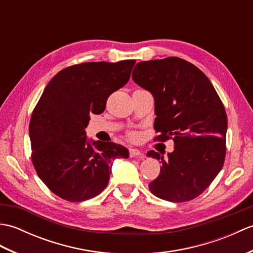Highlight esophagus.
I'll list each match as a JSON object with an SVG mask.
<instances>
[{
	"mask_svg": "<svg viewBox=\"0 0 253 253\" xmlns=\"http://www.w3.org/2000/svg\"><path fill=\"white\" fill-rule=\"evenodd\" d=\"M129 157L130 158H136V157H142V153L139 151L138 149L130 148L129 149Z\"/></svg>",
	"mask_w": 253,
	"mask_h": 253,
	"instance_id": "esophagus-1",
	"label": "esophagus"
}]
</instances>
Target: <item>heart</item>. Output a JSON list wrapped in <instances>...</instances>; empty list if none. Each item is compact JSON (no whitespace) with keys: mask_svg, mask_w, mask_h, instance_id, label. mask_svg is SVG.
Instances as JSON below:
<instances>
[{"mask_svg":"<svg viewBox=\"0 0 253 253\" xmlns=\"http://www.w3.org/2000/svg\"><path fill=\"white\" fill-rule=\"evenodd\" d=\"M128 137H129L130 140L137 141V140H139V138H140V135H139V132H137V131H129L128 132Z\"/></svg>","mask_w":253,"mask_h":253,"instance_id":"heart-1","label":"heart"}]
</instances>
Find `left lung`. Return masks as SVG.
Instances as JSON below:
<instances>
[{"label": "left lung", "mask_w": 253, "mask_h": 253, "mask_svg": "<svg viewBox=\"0 0 253 253\" xmlns=\"http://www.w3.org/2000/svg\"><path fill=\"white\" fill-rule=\"evenodd\" d=\"M132 80L154 98V140L173 139L168 158L160 160V175L149 184L155 197L170 202L192 200L207 189L222 169L226 154L227 116L209 78L179 57L138 63Z\"/></svg>", "instance_id": "8db88e82"}]
</instances>
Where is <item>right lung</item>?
Wrapping results in <instances>:
<instances>
[{"instance_id":"add662e5","label":"right lung","mask_w":253,"mask_h":253,"mask_svg":"<svg viewBox=\"0 0 253 253\" xmlns=\"http://www.w3.org/2000/svg\"><path fill=\"white\" fill-rule=\"evenodd\" d=\"M135 60L90 62L62 69L46 84L29 124L31 160L38 176L56 196L71 202L98 196L109 184L112 163L128 159L114 142L87 140L90 114L130 78Z\"/></svg>"}]
</instances>
